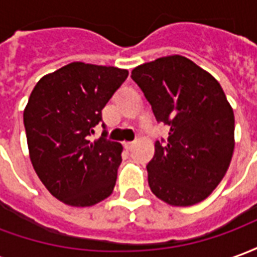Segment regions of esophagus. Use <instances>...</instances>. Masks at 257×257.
<instances>
[{
    "label": "esophagus",
    "instance_id": "34e87169",
    "mask_svg": "<svg viewBox=\"0 0 257 257\" xmlns=\"http://www.w3.org/2000/svg\"><path fill=\"white\" fill-rule=\"evenodd\" d=\"M134 146H135L134 142H125V143H123V147H125V150L126 151L132 150V149H134Z\"/></svg>",
    "mask_w": 257,
    "mask_h": 257
}]
</instances>
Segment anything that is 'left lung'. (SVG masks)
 Returning a JSON list of instances; mask_svg holds the SVG:
<instances>
[{
    "instance_id": "obj_1",
    "label": "left lung",
    "mask_w": 257,
    "mask_h": 257,
    "mask_svg": "<svg viewBox=\"0 0 257 257\" xmlns=\"http://www.w3.org/2000/svg\"><path fill=\"white\" fill-rule=\"evenodd\" d=\"M131 77L157 122L169 128L147 164L151 191L175 206L204 201L224 178L234 151V112L220 84L179 55L138 66Z\"/></svg>"
}]
</instances>
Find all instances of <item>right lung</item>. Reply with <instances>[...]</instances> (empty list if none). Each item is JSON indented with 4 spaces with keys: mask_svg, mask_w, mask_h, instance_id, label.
<instances>
[{
    "mask_svg": "<svg viewBox=\"0 0 257 257\" xmlns=\"http://www.w3.org/2000/svg\"><path fill=\"white\" fill-rule=\"evenodd\" d=\"M122 68L74 62L42 77L23 112L34 171L53 197L71 206H90L114 190L122 146L90 142L101 110L123 84ZM104 128V123H101Z\"/></svg>",
    "mask_w": 257,
    "mask_h": 257,
    "instance_id": "add662e5",
    "label": "right lung"
}]
</instances>
